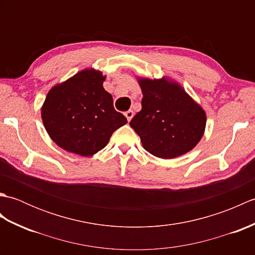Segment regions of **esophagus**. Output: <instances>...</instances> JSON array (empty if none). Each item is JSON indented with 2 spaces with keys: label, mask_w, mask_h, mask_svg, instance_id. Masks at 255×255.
Wrapping results in <instances>:
<instances>
[{
  "label": "esophagus",
  "mask_w": 255,
  "mask_h": 255,
  "mask_svg": "<svg viewBox=\"0 0 255 255\" xmlns=\"http://www.w3.org/2000/svg\"><path fill=\"white\" fill-rule=\"evenodd\" d=\"M125 116H126L128 122H130L131 118L133 117V112H132L131 110H129V111H127L126 113H125Z\"/></svg>",
  "instance_id": "esophagus-1"
}]
</instances>
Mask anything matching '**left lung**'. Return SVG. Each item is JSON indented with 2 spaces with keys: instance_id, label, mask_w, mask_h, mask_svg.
Masks as SVG:
<instances>
[{
  "instance_id": "obj_1",
  "label": "left lung",
  "mask_w": 255,
  "mask_h": 255,
  "mask_svg": "<svg viewBox=\"0 0 255 255\" xmlns=\"http://www.w3.org/2000/svg\"><path fill=\"white\" fill-rule=\"evenodd\" d=\"M141 88V111L130 126L142 147L161 159H174L196 147L206 128V112L169 77L149 79L137 77Z\"/></svg>"
}]
</instances>
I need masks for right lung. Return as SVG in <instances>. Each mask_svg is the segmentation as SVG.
I'll list each match as a JSON object with an SVG mask.
<instances>
[{
	"label": "right lung",
	"instance_id": "1",
	"mask_svg": "<svg viewBox=\"0 0 255 255\" xmlns=\"http://www.w3.org/2000/svg\"><path fill=\"white\" fill-rule=\"evenodd\" d=\"M106 75L88 68L48 92L41 119L53 142L68 152L91 156L104 149L113 132L127 124L103 88Z\"/></svg>",
	"mask_w": 255,
	"mask_h": 255
}]
</instances>
